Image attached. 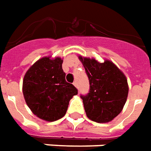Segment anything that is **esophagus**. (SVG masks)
Listing matches in <instances>:
<instances>
[{"label":"esophagus","mask_w":151,"mask_h":151,"mask_svg":"<svg viewBox=\"0 0 151 151\" xmlns=\"http://www.w3.org/2000/svg\"><path fill=\"white\" fill-rule=\"evenodd\" d=\"M73 85H74V86H75V87H77V82L74 81L73 82Z\"/></svg>","instance_id":"esophagus-1"}]
</instances>
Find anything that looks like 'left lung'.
<instances>
[{
    "label": "left lung",
    "instance_id": "8db88e82",
    "mask_svg": "<svg viewBox=\"0 0 151 151\" xmlns=\"http://www.w3.org/2000/svg\"><path fill=\"white\" fill-rule=\"evenodd\" d=\"M89 81V92L81 95L86 115L90 120L106 123L121 113L128 95L124 73L113 62H98L94 58L79 56Z\"/></svg>",
    "mask_w": 151,
    "mask_h": 151
}]
</instances>
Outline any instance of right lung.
<instances>
[{
	"mask_svg": "<svg viewBox=\"0 0 151 151\" xmlns=\"http://www.w3.org/2000/svg\"><path fill=\"white\" fill-rule=\"evenodd\" d=\"M61 58H40L29 67L23 80V94L34 115L54 122L66 113L70 100L77 89L65 81Z\"/></svg>",
	"mask_w": 151,
	"mask_h": 151,
	"instance_id": "right-lung-1",
	"label": "right lung"
}]
</instances>
